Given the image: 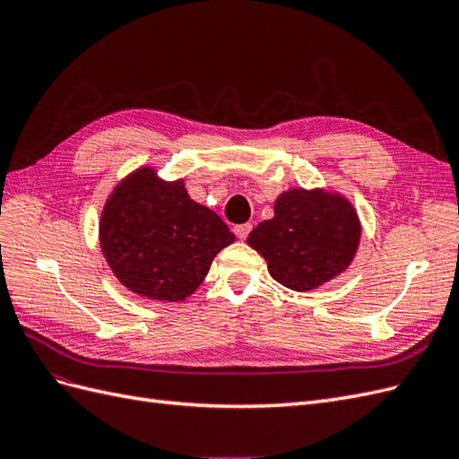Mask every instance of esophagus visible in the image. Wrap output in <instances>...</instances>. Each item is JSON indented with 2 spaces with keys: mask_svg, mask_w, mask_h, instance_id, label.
Returning <instances> with one entry per match:
<instances>
[{
  "mask_svg": "<svg viewBox=\"0 0 459 459\" xmlns=\"http://www.w3.org/2000/svg\"><path fill=\"white\" fill-rule=\"evenodd\" d=\"M251 230H253V224H239V226L233 228V233L238 235L239 239H247V235L251 233Z\"/></svg>",
  "mask_w": 459,
  "mask_h": 459,
  "instance_id": "34e87169",
  "label": "esophagus"
}]
</instances>
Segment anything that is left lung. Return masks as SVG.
Listing matches in <instances>:
<instances>
[{"instance_id": "obj_1", "label": "left lung", "mask_w": 459, "mask_h": 459, "mask_svg": "<svg viewBox=\"0 0 459 459\" xmlns=\"http://www.w3.org/2000/svg\"><path fill=\"white\" fill-rule=\"evenodd\" d=\"M273 218L247 243L268 262L270 275L293 290H310L346 270L359 241L354 208L325 191L290 189L277 197Z\"/></svg>"}]
</instances>
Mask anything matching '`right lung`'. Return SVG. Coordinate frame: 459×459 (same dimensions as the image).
Instances as JSON below:
<instances>
[{"label": "right lung", "instance_id": "add662e5", "mask_svg": "<svg viewBox=\"0 0 459 459\" xmlns=\"http://www.w3.org/2000/svg\"><path fill=\"white\" fill-rule=\"evenodd\" d=\"M100 239L110 270L130 290L176 302L203 283L235 235L211 208L189 199L184 182L166 184L142 169L108 197Z\"/></svg>", "mask_w": 459, "mask_h": 459}]
</instances>
